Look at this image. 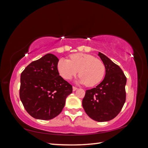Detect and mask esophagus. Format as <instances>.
I'll return each mask as SVG.
<instances>
[{
  "label": "esophagus",
  "instance_id": "34e87169",
  "mask_svg": "<svg viewBox=\"0 0 148 148\" xmlns=\"http://www.w3.org/2000/svg\"><path fill=\"white\" fill-rule=\"evenodd\" d=\"M77 88L76 87H75V86H73V91H75V90H77Z\"/></svg>",
  "mask_w": 148,
  "mask_h": 148
}]
</instances>
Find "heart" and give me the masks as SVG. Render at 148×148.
I'll return each mask as SVG.
<instances>
[{
	"instance_id": "heart-1",
	"label": "heart",
	"mask_w": 148,
	"mask_h": 148,
	"mask_svg": "<svg viewBox=\"0 0 148 148\" xmlns=\"http://www.w3.org/2000/svg\"><path fill=\"white\" fill-rule=\"evenodd\" d=\"M70 57L71 60L62 58L57 64L58 73L65 79H71L77 74L79 71L80 77L77 82L80 84L94 86L103 79L105 67L102 61L83 53H74Z\"/></svg>"
}]
</instances>
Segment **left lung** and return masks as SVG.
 I'll return each instance as SVG.
<instances>
[{"label": "left lung", "instance_id": "obj_1", "mask_svg": "<svg viewBox=\"0 0 148 148\" xmlns=\"http://www.w3.org/2000/svg\"><path fill=\"white\" fill-rule=\"evenodd\" d=\"M105 67L104 79L97 87L86 91L82 105L86 114L97 122L114 119L125 103L127 78L117 65L98 53Z\"/></svg>", "mask_w": 148, "mask_h": 148}]
</instances>
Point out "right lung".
Returning <instances> with one entry per match:
<instances>
[{
  "mask_svg": "<svg viewBox=\"0 0 148 148\" xmlns=\"http://www.w3.org/2000/svg\"><path fill=\"white\" fill-rule=\"evenodd\" d=\"M58 58L47 53L30 63L21 74L19 97L33 118L50 120L59 115L73 87L59 75Z\"/></svg>",
  "mask_w": 148,
  "mask_h": 148,
  "instance_id": "right-lung-1",
  "label": "right lung"
}]
</instances>
